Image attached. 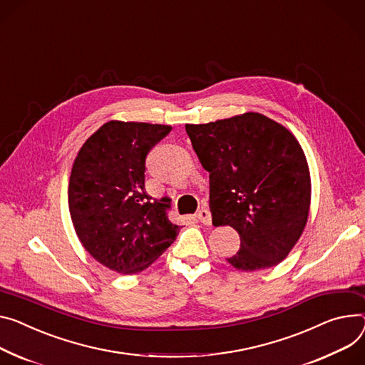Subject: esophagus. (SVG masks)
<instances>
[{
    "label": "esophagus",
    "mask_w": 365,
    "mask_h": 365,
    "mask_svg": "<svg viewBox=\"0 0 365 365\" xmlns=\"http://www.w3.org/2000/svg\"><path fill=\"white\" fill-rule=\"evenodd\" d=\"M197 219L203 223V225H210V223H212V215H210V212L207 209L199 210Z\"/></svg>",
    "instance_id": "esophagus-1"
}]
</instances>
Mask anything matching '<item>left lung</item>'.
Segmentation results:
<instances>
[{
	"label": "left lung",
	"mask_w": 365,
	"mask_h": 365,
	"mask_svg": "<svg viewBox=\"0 0 365 365\" xmlns=\"http://www.w3.org/2000/svg\"><path fill=\"white\" fill-rule=\"evenodd\" d=\"M202 166L210 173L215 227H232L241 240L227 262L255 272L282 262L308 220L312 178L295 135L259 112L207 124H185Z\"/></svg>",
	"instance_id": "left-lung-1"
}]
</instances>
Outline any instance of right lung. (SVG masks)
Here are the masks:
<instances>
[{"mask_svg": "<svg viewBox=\"0 0 365 365\" xmlns=\"http://www.w3.org/2000/svg\"><path fill=\"white\" fill-rule=\"evenodd\" d=\"M171 125L105 123L78 150L68 182V209L88 253L123 274L148 269L178 235L170 199L145 190L146 156Z\"/></svg>", "mask_w": 365, "mask_h": 365, "instance_id": "add662e5", "label": "right lung"}]
</instances>
